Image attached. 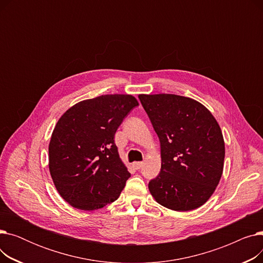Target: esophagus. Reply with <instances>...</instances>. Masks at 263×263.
Segmentation results:
<instances>
[{"label": "esophagus", "instance_id": "34e87169", "mask_svg": "<svg viewBox=\"0 0 263 263\" xmlns=\"http://www.w3.org/2000/svg\"><path fill=\"white\" fill-rule=\"evenodd\" d=\"M143 165H144L143 162H134L133 163V166L135 170H141L143 167Z\"/></svg>", "mask_w": 263, "mask_h": 263}]
</instances>
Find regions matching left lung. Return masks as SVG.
<instances>
[{"label":"left lung","mask_w":263,"mask_h":263,"mask_svg":"<svg viewBox=\"0 0 263 263\" xmlns=\"http://www.w3.org/2000/svg\"><path fill=\"white\" fill-rule=\"evenodd\" d=\"M158 134L160 174L149 181L151 195L175 211L199 208L210 198L223 174L225 144L210 110L186 97L140 95Z\"/></svg>","instance_id":"obj_1"}]
</instances>
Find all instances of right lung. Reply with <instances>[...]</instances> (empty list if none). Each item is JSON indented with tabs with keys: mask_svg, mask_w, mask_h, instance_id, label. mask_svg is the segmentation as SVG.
<instances>
[{
	"mask_svg": "<svg viewBox=\"0 0 263 263\" xmlns=\"http://www.w3.org/2000/svg\"><path fill=\"white\" fill-rule=\"evenodd\" d=\"M137 105L131 95H104L74 104L60 118L49 145V168L69 204L91 211L118 198L131 174L114 136Z\"/></svg>",
	"mask_w": 263,
	"mask_h": 263,
	"instance_id": "1",
	"label": "right lung"
}]
</instances>
